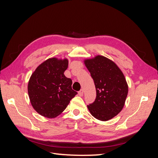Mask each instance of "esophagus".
I'll return each mask as SVG.
<instances>
[{
	"mask_svg": "<svg viewBox=\"0 0 158 158\" xmlns=\"http://www.w3.org/2000/svg\"><path fill=\"white\" fill-rule=\"evenodd\" d=\"M83 93H84L83 89H81V90H80L79 92H78V95H80V96H82V95H83Z\"/></svg>",
	"mask_w": 158,
	"mask_h": 158,
	"instance_id": "obj_1",
	"label": "esophagus"
}]
</instances>
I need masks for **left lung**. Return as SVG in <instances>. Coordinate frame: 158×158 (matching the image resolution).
<instances>
[{
	"label": "left lung",
	"instance_id": "left-lung-1",
	"mask_svg": "<svg viewBox=\"0 0 158 158\" xmlns=\"http://www.w3.org/2000/svg\"><path fill=\"white\" fill-rule=\"evenodd\" d=\"M84 63L96 89L95 101L88 106L92 115L102 121L109 120L121 111L128 94V85L117 65L103 56L86 59Z\"/></svg>",
	"mask_w": 158,
	"mask_h": 158
}]
</instances>
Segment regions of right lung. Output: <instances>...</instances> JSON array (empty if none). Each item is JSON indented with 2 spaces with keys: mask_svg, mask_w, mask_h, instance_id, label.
Listing matches in <instances>:
<instances>
[{
  "mask_svg": "<svg viewBox=\"0 0 158 158\" xmlns=\"http://www.w3.org/2000/svg\"><path fill=\"white\" fill-rule=\"evenodd\" d=\"M69 60L47 59L33 72L27 91L31 106L41 115L55 118L66 108L77 92L72 89L73 81L64 74Z\"/></svg>",
  "mask_w": 158,
  "mask_h": 158,
  "instance_id": "right-lung-1",
  "label": "right lung"
}]
</instances>
